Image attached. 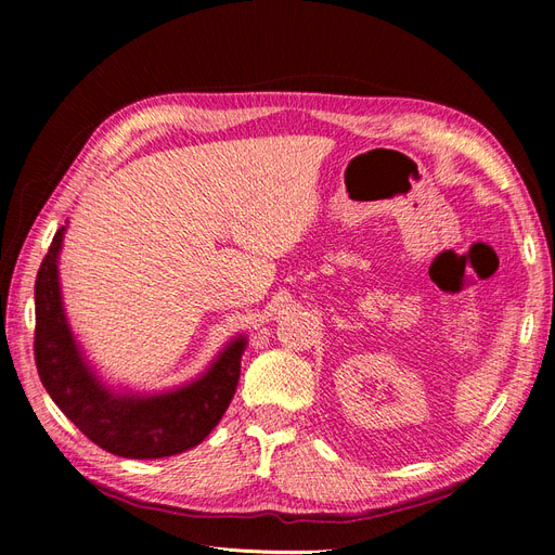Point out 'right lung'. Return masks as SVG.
Segmentation results:
<instances>
[{
    "label": "right lung",
    "mask_w": 555,
    "mask_h": 555,
    "mask_svg": "<svg viewBox=\"0 0 555 555\" xmlns=\"http://www.w3.org/2000/svg\"><path fill=\"white\" fill-rule=\"evenodd\" d=\"M62 236L64 227L50 243L35 284V361L50 398L88 440L115 456L164 459L204 442L236 393L245 338L233 340L204 377L182 389L147 398L113 396L82 361L66 324L57 280Z\"/></svg>",
    "instance_id": "right-lung-1"
}]
</instances>
